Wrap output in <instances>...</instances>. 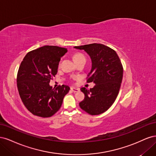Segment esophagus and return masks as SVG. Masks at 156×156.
<instances>
[{
	"label": "esophagus",
	"instance_id": "esophagus-1",
	"mask_svg": "<svg viewBox=\"0 0 156 156\" xmlns=\"http://www.w3.org/2000/svg\"><path fill=\"white\" fill-rule=\"evenodd\" d=\"M71 90L73 91V92H77L79 91V88H75V87H72L71 88Z\"/></svg>",
	"mask_w": 156,
	"mask_h": 156
}]
</instances>
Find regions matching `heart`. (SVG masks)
Returning a JSON list of instances; mask_svg holds the SVG:
<instances>
[{
	"instance_id": "1",
	"label": "heart",
	"mask_w": 156,
	"mask_h": 156,
	"mask_svg": "<svg viewBox=\"0 0 156 156\" xmlns=\"http://www.w3.org/2000/svg\"><path fill=\"white\" fill-rule=\"evenodd\" d=\"M73 59H74V61L75 62H77V61L78 60H86L85 59V57H84V56L81 54V53H77L75 54L74 56H73Z\"/></svg>"
}]
</instances>
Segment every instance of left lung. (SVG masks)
<instances>
[{
	"label": "left lung",
	"instance_id": "obj_1",
	"mask_svg": "<svg viewBox=\"0 0 156 156\" xmlns=\"http://www.w3.org/2000/svg\"><path fill=\"white\" fill-rule=\"evenodd\" d=\"M74 48L84 50L91 59L92 67L88 83L96 84L90 90L83 87L84 99L79 103L83 110L91 115L105 112L115 102L123 77V67L116 51L100 44H92Z\"/></svg>",
	"mask_w": 156,
	"mask_h": 156
}]
</instances>
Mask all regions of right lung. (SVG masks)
<instances>
[{"label": "right lung", "instance_id": "add662e5", "mask_svg": "<svg viewBox=\"0 0 156 156\" xmlns=\"http://www.w3.org/2000/svg\"><path fill=\"white\" fill-rule=\"evenodd\" d=\"M67 51L66 48L45 45L29 52L21 62L17 77L18 91L23 104L34 115L50 117L62 105L69 87L62 84L55 89L49 83Z\"/></svg>", "mask_w": 156, "mask_h": 156}]
</instances>
